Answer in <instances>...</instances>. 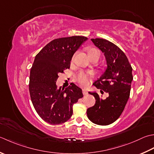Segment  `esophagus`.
<instances>
[{
  "mask_svg": "<svg viewBox=\"0 0 154 154\" xmlns=\"http://www.w3.org/2000/svg\"><path fill=\"white\" fill-rule=\"evenodd\" d=\"M82 91H83V94L84 95H87L88 94V90L86 88H83Z\"/></svg>",
  "mask_w": 154,
  "mask_h": 154,
  "instance_id": "obj_1",
  "label": "esophagus"
}]
</instances>
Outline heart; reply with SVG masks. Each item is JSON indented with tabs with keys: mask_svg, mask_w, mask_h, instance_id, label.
<instances>
[{
	"mask_svg": "<svg viewBox=\"0 0 154 154\" xmlns=\"http://www.w3.org/2000/svg\"><path fill=\"white\" fill-rule=\"evenodd\" d=\"M99 52L96 49H91L90 51V54H92L94 53ZM78 82L82 85H86L88 83V78L86 74L84 73H80L78 77Z\"/></svg>",
	"mask_w": 154,
	"mask_h": 154,
	"instance_id": "obj_1",
	"label": "heart"
}]
</instances>
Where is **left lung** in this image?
I'll return each mask as SVG.
<instances>
[{"mask_svg":"<svg viewBox=\"0 0 154 154\" xmlns=\"http://www.w3.org/2000/svg\"><path fill=\"white\" fill-rule=\"evenodd\" d=\"M91 40L103 53L107 65L93 85L100 89L102 94L108 92L109 96L103 100L96 92H89L94 96L96 103L88 108L87 116L93 123L107 125L118 120L129 99L132 68L124 52L114 43L103 38Z\"/></svg>","mask_w":154,"mask_h":154,"instance_id":"obj_1","label":"left lung"}]
</instances>
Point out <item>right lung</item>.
Listing matches in <instances>:
<instances>
[{"label": "right lung", "mask_w": 154, "mask_h": 154, "mask_svg": "<svg viewBox=\"0 0 154 154\" xmlns=\"http://www.w3.org/2000/svg\"><path fill=\"white\" fill-rule=\"evenodd\" d=\"M87 39L74 36L53 40L35 56L29 92L36 112L47 123L56 125L68 121L72 115L73 104L83 97L82 90L74 83L58 88L56 82L58 74L70 68L74 54Z\"/></svg>", "instance_id": "add662e5"}]
</instances>
